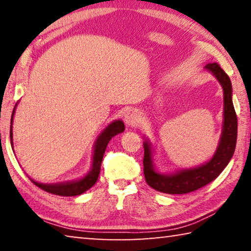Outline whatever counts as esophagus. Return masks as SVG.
I'll return each instance as SVG.
<instances>
[{
	"instance_id": "1",
	"label": "esophagus",
	"mask_w": 251,
	"mask_h": 251,
	"mask_svg": "<svg viewBox=\"0 0 251 251\" xmlns=\"http://www.w3.org/2000/svg\"><path fill=\"white\" fill-rule=\"evenodd\" d=\"M139 121H141L139 115L136 112H134V110H129L125 115V122L128 126H136L139 123Z\"/></svg>"
}]
</instances>
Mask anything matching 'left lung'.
Returning <instances> with one entry per match:
<instances>
[{
	"mask_svg": "<svg viewBox=\"0 0 251 251\" xmlns=\"http://www.w3.org/2000/svg\"><path fill=\"white\" fill-rule=\"evenodd\" d=\"M224 88V129L217 151L212 158L197 168L186 169L173 175H161L152 167L151 144H144V175L147 184L158 192L177 195L195 192L219 176L235 152L237 143V115L231 100V82L218 63L206 66Z\"/></svg>",
	"mask_w": 251,
	"mask_h": 251,
	"instance_id": "1",
	"label": "left lung"
}]
</instances>
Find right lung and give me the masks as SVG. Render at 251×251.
I'll return each mask as SVG.
<instances>
[{
    "label": "right lung",
    "mask_w": 251,
    "mask_h": 251,
    "mask_svg": "<svg viewBox=\"0 0 251 251\" xmlns=\"http://www.w3.org/2000/svg\"><path fill=\"white\" fill-rule=\"evenodd\" d=\"M15 107L13 109V113H12V118H11V130H10L11 144H13L12 143V137H13V134H12V123H13V115L15 112ZM124 129H125V125L122 121L114 122L106 127V129L99 136V138H97L96 141L94 156H93V166H92L91 172L88 173L84 178H82V179L70 181V182H62V184H56V185L55 184L45 185V184H41V182H36L34 180L32 181L37 187H40L41 189H43L44 192L58 195V196H66V197L77 196V195L85 193L86 190L90 189L91 187L94 186L97 178H99L101 159H103V156L106 151V147H107V144L109 143L110 139H112V137H114V136L117 134L123 133Z\"/></svg>",
    "instance_id": "obj_1"
}]
</instances>
